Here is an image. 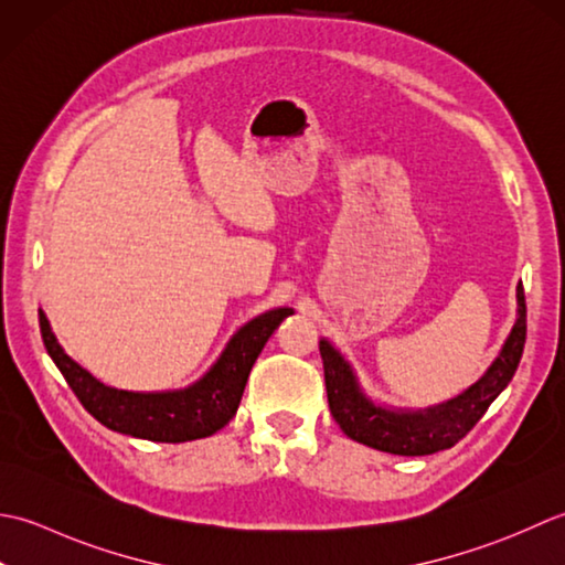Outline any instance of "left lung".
Instances as JSON below:
<instances>
[{
  "instance_id": "obj_1",
  "label": "left lung",
  "mask_w": 565,
  "mask_h": 565,
  "mask_svg": "<svg viewBox=\"0 0 565 565\" xmlns=\"http://www.w3.org/2000/svg\"><path fill=\"white\" fill-rule=\"evenodd\" d=\"M526 339V305L516 285V319L500 353L473 385L439 405L390 407L365 393L351 361L329 339L319 341L329 409L349 439L395 456H429L451 448L476 427L520 365Z\"/></svg>"
}]
</instances>
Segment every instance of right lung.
<instances>
[{"mask_svg": "<svg viewBox=\"0 0 565 565\" xmlns=\"http://www.w3.org/2000/svg\"><path fill=\"white\" fill-rule=\"evenodd\" d=\"M292 315V307H275L246 321L232 339L222 355L212 363L210 371L194 380L188 387L156 390H119L105 385L87 367L65 353L51 329V321L39 309L41 337L45 351L73 387L83 407L107 429L119 431L134 439L182 444L204 439L226 427L238 409L246 380L258 353L280 327L285 317Z\"/></svg>", "mask_w": 565, "mask_h": 565, "instance_id": "right-lung-1", "label": "right lung"}]
</instances>
